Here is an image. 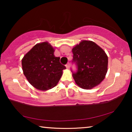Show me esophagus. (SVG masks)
Masks as SVG:
<instances>
[{
    "label": "esophagus",
    "instance_id": "esophagus-1",
    "mask_svg": "<svg viewBox=\"0 0 132 132\" xmlns=\"http://www.w3.org/2000/svg\"><path fill=\"white\" fill-rule=\"evenodd\" d=\"M66 68L67 69H69L70 68V64L69 63H68V64H66Z\"/></svg>",
    "mask_w": 132,
    "mask_h": 132
}]
</instances>
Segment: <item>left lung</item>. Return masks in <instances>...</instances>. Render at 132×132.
<instances>
[{
  "label": "left lung",
  "instance_id": "obj_1",
  "mask_svg": "<svg viewBox=\"0 0 132 132\" xmlns=\"http://www.w3.org/2000/svg\"><path fill=\"white\" fill-rule=\"evenodd\" d=\"M73 60L77 66L73 72L76 84L83 89H92L99 85L107 73L108 59L99 45L90 40H82L72 48Z\"/></svg>",
  "mask_w": 132,
  "mask_h": 132
}]
</instances>
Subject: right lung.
<instances>
[{"label":"right lung","instance_id":"add662e5","mask_svg":"<svg viewBox=\"0 0 132 132\" xmlns=\"http://www.w3.org/2000/svg\"><path fill=\"white\" fill-rule=\"evenodd\" d=\"M54 52L48 42H42L35 45L22 59L24 75L38 90L45 91L55 87L66 69Z\"/></svg>","mask_w":132,"mask_h":132}]
</instances>
